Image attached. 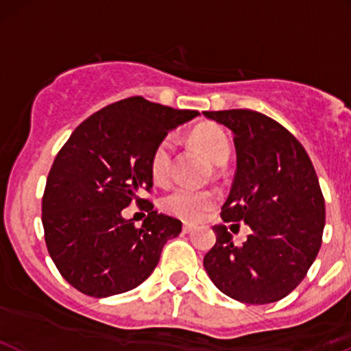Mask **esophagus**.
Returning a JSON list of instances; mask_svg holds the SVG:
<instances>
[{
	"label": "esophagus",
	"instance_id": "obj_1",
	"mask_svg": "<svg viewBox=\"0 0 351 351\" xmlns=\"http://www.w3.org/2000/svg\"><path fill=\"white\" fill-rule=\"evenodd\" d=\"M193 230H197V225H195V223H188V222L183 223V232L190 234V232H193Z\"/></svg>",
	"mask_w": 351,
	"mask_h": 351
}]
</instances>
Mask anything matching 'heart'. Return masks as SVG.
Instances as JSON below:
<instances>
[{
	"instance_id": "heart-1",
	"label": "heart",
	"mask_w": 351,
	"mask_h": 351,
	"mask_svg": "<svg viewBox=\"0 0 351 351\" xmlns=\"http://www.w3.org/2000/svg\"><path fill=\"white\" fill-rule=\"evenodd\" d=\"M191 139L200 147L212 163L222 165L230 153V141L222 128L215 124H202L191 132ZM171 151L173 141L165 139L154 149L151 156V175L156 182H165L171 171ZM217 202V195L213 191L195 190L190 186H173L168 193L161 198V206L169 215L180 217L185 220H197L212 208Z\"/></svg>"
}]
</instances>
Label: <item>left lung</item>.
<instances>
[{"label":"left lung","instance_id":"8db88e82","mask_svg":"<svg viewBox=\"0 0 351 351\" xmlns=\"http://www.w3.org/2000/svg\"><path fill=\"white\" fill-rule=\"evenodd\" d=\"M204 116L230 129L237 153L222 220L252 230L234 245L227 227L215 225L217 242L204 257L206 274L235 301L282 300L304 279L322 247L324 198L311 160L286 128L256 110H205Z\"/></svg>","mask_w":351,"mask_h":351}]
</instances>
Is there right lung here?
Masks as SVG:
<instances>
[{
  "mask_svg": "<svg viewBox=\"0 0 351 351\" xmlns=\"http://www.w3.org/2000/svg\"><path fill=\"white\" fill-rule=\"evenodd\" d=\"M200 116L143 97L114 102L87 117L58 151L47 178L42 222L49 254L80 293L108 298L134 289L158 265L166 241L182 232L178 219L139 198L151 190V156L171 129ZM147 204L136 229L122 208Z\"/></svg>",
  "mask_w": 351,
  "mask_h": 351,
  "instance_id": "1",
  "label": "right lung"
}]
</instances>
